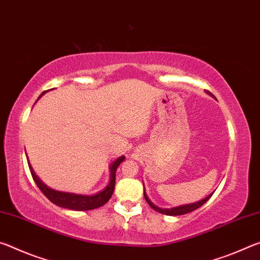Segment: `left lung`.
Listing matches in <instances>:
<instances>
[{
    "label": "left lung",
    "mask_w": 260,
    "mask_h": 260,
    "mask_svg": "<svg viewBox=\"0 0 260 260\" xmlns=\"http://www.w3.org/2000/svg\"><path fill=\"white\" fill-rule=\"evenodd\" d=\"M208 94H211L212 96H213V94L210 92H208ZM212 194H213V192H212L211 194H208L207 197H205L204 199H202V201L196 202L193 204H186V205H182V206H177V207H173V208H160L158 206H155L154 204H153L150 199H148V197L145 193V190H144V197H145L148 205H150L154 211L159 212V213H161V214H166V215H183V214L190 213V212L197 210V208L204 205V204H205L208 199L212 197Z\"/></svg>",
    "instance_id": "obj_1"
}]
</instances>
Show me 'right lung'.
I'll return each mask as SVG.
<instances>
[{"label":"right lung","instance_id":"obj_1","mask_svg":"<svg viewBox=\"0 0 260 260\" xmlns=\"http://www.w3.org/2000/svg\"><path fill=\"white\" fill-rule=\"evenodd\" d=\"M46 92L47 91L42 92L41 95H44ZM40 96L38 98V99H40ZM124 159L125 156L122 155L110 165L109 167L110 180H109L108 185L106 186L104 190H101L100 192L91 194V196L63 192V191H57L52 188H48V186H47L45 183H42L40 178L36 175V173L33 172L29 162H28V167H29V172L32 174L33 180L38 185V188H39L41 190V192L44 193L50 202L55 204V205L63 208H69V210H72V211H90L105 205V204L109 201L110 197H112V194L114 192V188H115V180H116V178H115L116 177V169L118 166L124 161Z\"/></svg>","mask_w":260,"mask_h":260}]
</instances>
